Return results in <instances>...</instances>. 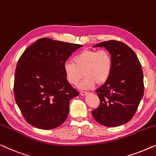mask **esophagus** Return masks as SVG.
Segmentation results:
<instances>
[{"mask_svg": "<svg viewBox=\"0 0 156 156\" xmlns=\"http://www.w3.org/2000/svg\"><path fill=\"white\" fill-rule=\"evenodd\" d=\"M80 94L82 96H85V95H88V93H87V92H84V91H81L80 93Z\"/></svg>", "mask_w": 156, "mask_h": 156, "instance_id": "1", "label": "esophagus"}]
</instances>
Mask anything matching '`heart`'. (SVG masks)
I'll return each instance as SVG.
<instances>
[{
    "label": "heart",
    "mask_w": 156,
    "mask_h": 156,
    "mask_svg": "<svg viewBox=\"0 0 156 156\" xmlns=\"http://www.w3.org/2000/svg\"><path fill=\"white\" fill-rule=\"evenodd\" d=\"M74 62L66 61L63 70L67 80L72 85L77 84L84 75L85 78L78 85L80 90H90L96 83H105L112 70V58L106 50L84 49L75 56Z\"/></svg>",
    "instance_id": "heart-1"
}]
</instances>
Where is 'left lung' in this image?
Masks as SVG:
<instances>
[{"mask_svg":"<svg viewBox=\"0 0 156 156\" xmlns=\"http://www.w3.org/2000/svg\"><path fill=\"white\" fill-rule=\"evenodd\" d=\"M93 47H104L109 51L112 70L108 80L96 90L100 104L92 115L105 126L126 124L134 115L144 96L141 63L134 51L121 41H103Z\"/></svg>","mask_w":156,"mask_h":156,"instance_id":"8db88e82","label":"left lung"}]
</instances>
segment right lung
<instances>
[{"mask_svg": "<svg viewBox=\"0 0 156 156\" xmlns=\"http://www.w3.org/2000/svg\"><path fill=\"white\" fill-rule=\"evenodd\" d=\"M81 44L41 38L25 50L17 62L14 94L17 106L30 124L55 129L69 112V102L78 92L68 82L63 65Z\"/></svg>", "mask_w": 156, "mask_h": 156, "instance_id": "add662e5", "label": "right lung"}]
</instances>
